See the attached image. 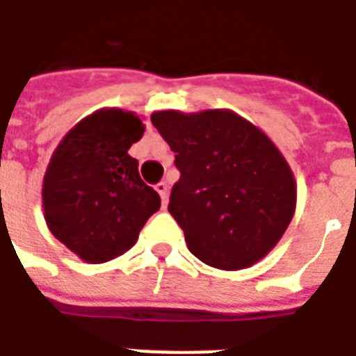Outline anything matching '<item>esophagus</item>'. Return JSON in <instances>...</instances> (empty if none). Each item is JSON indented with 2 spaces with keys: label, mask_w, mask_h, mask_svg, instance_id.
Instances as JSON below:
<instances>
[{
  "label": "esophagus",
  "mask_w": 356,
  "mask_h": 356,
  "mask_svg": "<svg viewBox=\"0 0 356 356\" xmlns=\"http://www.w3.org/2000/svg\"><path fill=\"white\" fill-rule=\"evenodd\" d=\"M168 191H170V188H168V185H165L164 181L156 185V192L160 194V198H162V205L168 204Z\"/></svg>",
  "instance_id": "1"
}]
</instances>
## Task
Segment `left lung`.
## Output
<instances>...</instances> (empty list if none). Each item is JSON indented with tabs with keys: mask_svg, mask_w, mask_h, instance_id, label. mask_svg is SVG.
<instances>
[{
	"mask_svg": "<svg viewBox=\"0 0 356 356\" xmlns=\"http://www.w3.org/2000/svg\"><path fill=\"white\" fill-rule=\"evenodd\" d=\"M151 120L181 171L168 211L188 251L226 272L264 259L296 209V181L275 143L230 109H168Z\"/></svg>",
	"mask_w": 356,
	"mask_h": 356,
	"instance_id": "8db88e82",
	"label": "left lung"
}]
</instances>
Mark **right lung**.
I'll return each instance as SVG.
<instances>
[{"label":"right lung","instance_id":"1","mask_svg":"<svg viewBox=\"0 0 356 356\" xmlns=\"http://www.w3.org/2000/svg\"><path fill=\"white\" fill-rule=\"evenodd\" d=\"M145 124L131 111L99 109L58 143L43 177L44 220L52 236L88 264L124 254L160 196L139 177L128 154Z\"/></svg>","mask_w":356,"mask_h":356}]
</instances>
